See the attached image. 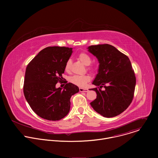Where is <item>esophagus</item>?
<instances>
[{
	"mask_svg": "<svg viewBox=\"0 0 158 158\" xmlns=\"http://www.w3.org/2000/svg\"><path fill=\"white\" fill-rule=\"evenodd\" d=\"M79 91L80 92H87L88 91V89H84V88H79Z\"/></svg>",
	"mask_w": 158,
	"mask_h": 158,
	"instance_id": "34e87169",
	"label": "esophagus"
}]
</instances>
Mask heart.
<instances>
[{
	"label": "heart",
	"mask_w": 158,
	"mask_h": 158,
	"mask_svg": "<svg viewBox=\"0 0 158 158\" xmlns=\"http://www.w3.org/2000/svg\"><path fill=\"white\" fill-rule=\"evenodd\" d=\"M78 59L79 60L82 62L84 65H87V69L89 71H93V67L90 65L89 64L92 62V59L89 54L85 52H81L78 55ZM71 60L70 59L67 60V62L65 64L64 66V70L69 73L71 70ZM69 81L71 83L73 84L77 85L79 87H84L86 85L87 82H88L90 81V77L87 74L84 75H74L71 76L69 79Z\"/></svg>",
	"instance_id": "heart-1"
}]
</instances>
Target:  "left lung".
<instances>
[{
	"label": "left lung",
	"instance_id": "8db88e82",
	"mask_svg": "<svg viewBox=\"0 0 158 158\" xmlns=\"http://www.w3.org/2000/svg\"><path fill=\"white\" fill-rule=\"evenodd\" d=\"M88 51L99 62L98 74L93 84L97 94L91 105L105 118L115 117L131 104L136 86V76L128 57L111 45L91 46ZM102 87L105 88L104 91Z\"/></svg>",
	"mask_w": 158,
	"mask_h": 158
}]
</instances>
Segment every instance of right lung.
<instances>
[{
  "label": "right lung",
  "instance_id": "right-lung-1",
  "mask_svg": "<svg viewBox=\"0 0 158 158\" xmlns=\"http://www.w3.org/2000/svg\"><path fill=\"white\" fill-rule=\"evenodd\" d=\"M72 49L48 47L40 51L26 67L24 96L35 113L44 119L58 121L64 118L69 112L71 96L79 91L77 85L63 81L65 79L62 76ZM60 81L66 84L63 89L55 87Z\"/></svg>",
  "mask_w": 158,
  "mask_h": 158
}]
</instances>
